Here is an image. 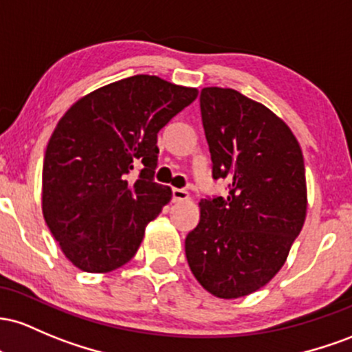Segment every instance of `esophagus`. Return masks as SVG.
Instances as JSON below:
<instances>
[{"mask_svg":"<svg viewBox=\"0 0 352 352\" xmlns=\"http://www.w3.org/2000/svg\"><path fill=\"white\" fill-rule=\"evenodd\" d=\"M173 199H175V201H186V199H189V192L186 191V189L173 188Z\"/></svg>","mask_w":352,"mask_h":352,"instance_id":"esophagus-1","label":"esophagus"}]
</instances>
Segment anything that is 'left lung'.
Instances as JSON below:
<instances>
[{
	"label": "left lung",
	"instance_id": "obj_1",
	"mask_svg": "<svg viewBox=\"0 0 352 352\" xmlns=\"http://www.w3.org/2000/svg\"><path fill=\"white\" fill-rule=\"evenodd\" d=\"M201 118L212 177L228 197L201 199V219L184 241L188 264L216 298L248 296L278 274L306 219L301 146L261 102L231 88H204Z\"/></svg>",
	"mask_w": 352,
	"mask_h": 352
}]
</instances>
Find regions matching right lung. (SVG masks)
<instances>
[{
    "label": "right lung",
    "mask_w": 352,
    "mask_h": 352,
    "mask_svg": "<svg viewBox=\"0 0 352 352\" xmlns=\"http://www.w3.org/2000/svg\"><path fill=\"white\" fill-rule=\"evenodd\" d=\"M196 96V88L136 74L86 94L59 120L43 163V216L81 271L109 272L136 254L171 199V188L153 179L157 133Z\"/></svg>",
    "instance_id": "add662e5"
}]
</instances>
